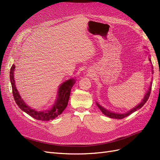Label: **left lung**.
<instances>
[{
	"instance_id": "left-lung-1",
	"label": "left lung",
	"mask_w": 160,
	"mask_h": 160,
	"mask_svg": "<svg viewBox=\"0 0 160 160\" xmlns=\"http://www.w3.org/2000/svg\"><path fill=\"white\" fill-rule=\"evenodd\" d=\"M149 60L151 61V59H150V58L149 59ZM152 73H153V71H152ZM151 91H152V85L149 87V90L148 91V92L146 93V95H145L144 98L143 99V101H142L141 103H140L138 106H136V107L134 108L133 109H132V110H130L129 111H128V113H123V114H119V113H113V112H111V111L105 109V108H103V107H101V106L98 104V103H97V105H98V107L99 108V109L102 111V113L105 115L106 116H108V117L110 118H114V119H123L125 118H126L127 116L129 115L132 114V113L135 112V111H136L138 109H139L140 108H142L143 105L146 103V101H148V99H149V95H150V93H151Z\"/></svg>"
}]
</instances>
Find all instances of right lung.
I'll use <instances>...</instances> for the list:
<instances>
[{"instance_id": "obj_1", "label": "right lung", "mask_w": 160, "mask_h": 160, "mask_svg": "<svg viewBox=\"0 0 160 160\" xmlns=\"http://www.w3.org/2000/svg\"><path fill=\"white\" fill-rule=\"evenodd\" d=\"M14 69H15V65L13 64L11 68L10 79L11 82L14 99L20 109L33 118L41 121H49L53 119L62 113V111L66 108L67 104H68L71 88L75 83V79H71L62 83V85L60 86L59 91H58V98L56 100V103L53 105L51 110L37 111L27 106L21 99L20 95L18 94L14 79L13 75Z\"/></svg>"}]
</instances>
